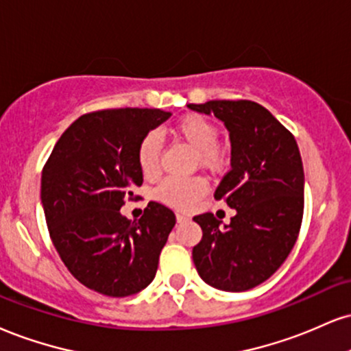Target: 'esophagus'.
Returning <instances> with one entry per match:
<instances>
[{"mask_svg": "<svg viewBox=\"0 0 351 351\" xmlns=\"http://www.w3.org/2000/svg\"><path fill=\"white\" fill-rule=\"evenodd\" d=\"M176 221H178L180 223H181V222H186V221H189V217H188V216H184V214L176 213Z\"/></svg>", "mask_w": 351, "mask_h": 351, "instance_id": "1", "label": "esophagus"}]
</instances>
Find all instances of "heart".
Here are the masks:
<instances>
[{"label": "heart", "mask_w": 351, "mask_h": 351, "mask_svg": "<svg viewBox=\"0 0 351 351\" xmlns=\"http://www.w3.org/2000/svg\"><path fill=\"white\" fill-rule=\"evenodd\" d=\"M173 134L196 152L197 160L208 170H219L223 165V152L219 147V129L213 121L201 114H186L176 122ZM162 142L155 132L147 134L138 143L137 163L145 178H155L160 171ZM208 191L202 178H168L155 191V197L175 209H189Z\"/></svg>", "instance_id": "b5f03b06"}]
</instances>
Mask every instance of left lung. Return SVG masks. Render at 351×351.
Here are the masks:
<instances>
[{"label":"left lung","mask_w":351,"mask_h":351,"mask_svg":"<svg viewBox=\"0 0 351 351\" xmlns=\"http://www.w3.org/2000/svg\"><path fill=\"white\" fill-rule=\"evenodd\" d=\"M188 108L214 114L229 130L232 168L214 197L237 210L223 227L210 213L193 217L202 229L193 261L213 288L252 289L285 263L301 229L304 168L296 138L253 101L221 99Z\"/></svg>","instance_id":"8db88e82"}]
</instances>
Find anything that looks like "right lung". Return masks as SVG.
Masks as SVG:
<instances>
[{"mask_svg":"<svg viewBox=\"0 0 351 351\" xmlns=\"http://www.w3.org/2000/svg\"><path fill=\"white\" fill-rule=\"evenodd\" d=\"M171 112L104 109L70 125L42 170L40 201L55 250L82 285L125 298L150 285L175 227L171 209L150 201L138 221L121 214L143 176L138 143Z\"/></svg>","mask_w":351,"mask_h":351,"instance_id":"add662e5","label":"right lung"}]
</instances>
